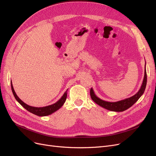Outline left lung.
Masks as SVG:
<instances>
[{"instance_id": "8db88e82", "label": "left lung", "mask_w": 156, "mask_h": 156, "mask_svg": "<svg viewBox=\"0 0 156 156\" xmlns=\"http://www.w3.org/2000/svg\"><path fill=\"white\" fill-rule=\"evenodd\" d=\"M146 82H147V75H146V64H145V68H144V79L142 83V85L140 87L139 90L137 92L134 96H131L129 98L124 99L119 101L116 102H110L102 100L101 99L99 98L94 93L92 88L90 89V96L92 100L95 102L98 105H100L103 107L105 109H107L111 111L115 112H122L127 110L133 105L137 101V100L143 95L146 86Z\"/></svg>"}]
</instances>
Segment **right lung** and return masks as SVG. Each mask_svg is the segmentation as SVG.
Wrapping results in <instances>:
<instances>
[{
    "instance_id": "add662e5",
    "label": "right lung",
    "mask_w": 156,
    "mask_h": 156,
    "mask_svg": "<svg viewBox=\"0 0 156 156\" xmlns=\"http://www.w3.org/2000/svg\"><path fill=\"white\" fill-rule=\"evenodd\" d=\"M11 87H12V90L13 94L14 97H15L16 100L20 103V104L23 106V107H24L25 109H27L28 111H29L30 112L32 113V114L36 115L39 116H48V115L53 114V112H55V111L58 110L61 107H62V105H64V103H65L66 100V98H67L68 90L64 92V94H63V96L61 97L60 100L58 101H56V103H55L54 104H52V105H48V106L43 107H32V106H30L29 105L26 104L25 103L23 102L21 100V99L17 96L15 90H14V89H13L12 81H11Z\"/></svg>"
}]
</instances>
